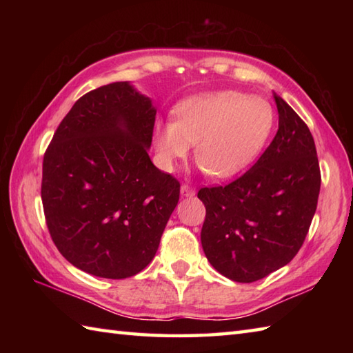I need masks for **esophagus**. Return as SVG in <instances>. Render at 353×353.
I'll list each match as a JSON object with an SVG mask.
<instances>
[{
  "label": "esophagus",
  "instance_id": "obj_1",
  "mask_svg": "<svg viewBox=\"0 0 353 353\" xmlns=\"http://www.w3.org/2000/svg\"><path fill=\"white\" fill-rule=\"evenodd\" d=\"M181 192H182L183 197H192L194 194H196V188H194V186L190 185V183H183L182 188H181Z\"/></svg>",
  "mask_w": 353,
  "mask_h": 353
}]
</instances>
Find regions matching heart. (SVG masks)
<instances>
[{"label": "heart", "mask_w": 353, "mask_h": 353, "mask_svg": "<svg viewBox=\"0 0 353 353\" xmlns=\"http://www.w3.org/2000/svg\"><path fill=\"white\" fill-rule=\"evenodd\" d=\"M274 110L259 97L221 91L191 97L174 109V119L157 123L154 145L171 168L196 144V159L215 177L238 174L256 159L272 134Z\"/></svg>", "instance_id": "1"}]
</instances>
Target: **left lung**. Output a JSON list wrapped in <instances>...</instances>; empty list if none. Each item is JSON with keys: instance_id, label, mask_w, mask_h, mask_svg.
<instances>
[{"instance_id": "left-lung-1", "label": "left lung", "mask_w": 353, "mask_h": 353, "mask_svg": "<svg viewBox=\"0 0 353 353\" xmlns=\"http://www.w3.org/2000/svg\"><path fill=\"white\" fill-rule=\"evenodd\" d=\"M279 129L256 163L234 182L206 186L201 245L208 261L235 282L259 281L296 256L316 214L320 167L303 119L274 95Z\"/></svg>"}]
</instances>
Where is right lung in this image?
<instances>
[{
	"label": "right lung",
	"instance_id": "right-lung-1",
	"mask_svg": "<svg viewBox=\"0 0 353 353\" xmlns=\"http://www.w3.org/2000/svg\"><path fill=\"white\" fill-rule=\"evenodd\" d=\"M156 109L115 81L74 103L43 154L41 197L52 243L83 272L124 279L157 252L181 183L150 161Z\"/></svg>",
	"mask_w": 353,
	"mask_h": 353
}]
</instances>
